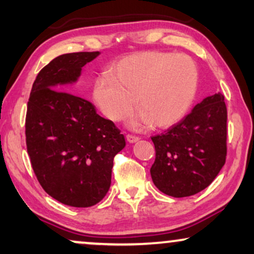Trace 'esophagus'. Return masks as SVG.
I'll return each mask as SVG.
<instances>
[{
    "label": "esophagus",
    "mask_w": 254,
    "mask_h": 254,
    "mask_svg": "<svg viewBox=\"0 0 254 254\" xmlns=\"http://www.w3.org/2000/svg\"><path fill=\"white\" fill-rule=\"evenodd\" d=\"M126 140L129 142V143H135V142H137L140 138H138L137 136H134V135H129L128 134L126 136Z\"/></svg>",
    "instance_id": "34e87169"
}]
</instances>
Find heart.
<instances>
[{
	"label": "heart",
	"instance_id": "b5f03b06",
	"mask_svg": "<svg viewBox=\"0 0 254 254\" xmlns=\"http://www.w3.org/2000/svg\"><path fill=\"white\" fill-rule=\"evenodd\" d=\"M110 75L95 82L93 100L110 120L120 121L133 110L135 99L140 111L129 123L133 128L149 123L172 126L195 98L197 68L185 54H134L118 62Z\"/></svg>",
	"mask_w": 254,
	"mask_h": 254
}]
</instances>
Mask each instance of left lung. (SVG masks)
Here are the masks:
<instances>
[{
  "instance_id": "1",
  "label": "left lung",
  "mask_w": 254,
  "mask_h": 254,
  "mask_svg": "<svg viewBox=\"0 0 254 254\" xmlns=\"http://www.w3.org/2000/svg\"><path fill=\"white\" fill-rule=\"evenodd\" d=\"M227 106L217 92L161 135L152 136L155 186L166 195L190 196L213 183L227 156Z\"/></svg>"
}]
</instances>
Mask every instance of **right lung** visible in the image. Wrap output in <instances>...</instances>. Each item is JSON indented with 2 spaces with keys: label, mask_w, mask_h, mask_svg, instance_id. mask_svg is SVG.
I'll list each match as a JSON object with an SVG mask.
<instances>
[{
  "label": "right lung",
  "mask_w": 254,
  "mask_h": 254,
  "mask_svg": "<svg viewBox=\"0 0 254 254\" xmlns=\"http://www.w3.org/2000/svg\"><path fill=\"white\" fill-rule=\"evenodd\" d=\"M99 52L62 54L41 69L25 119L27 154L48 195L67 206L91 207L109 192L113 158L126 141L88 100L65 92Z\"/></svg>",
  "instance_id": "obj_1"
}]
</instances>
